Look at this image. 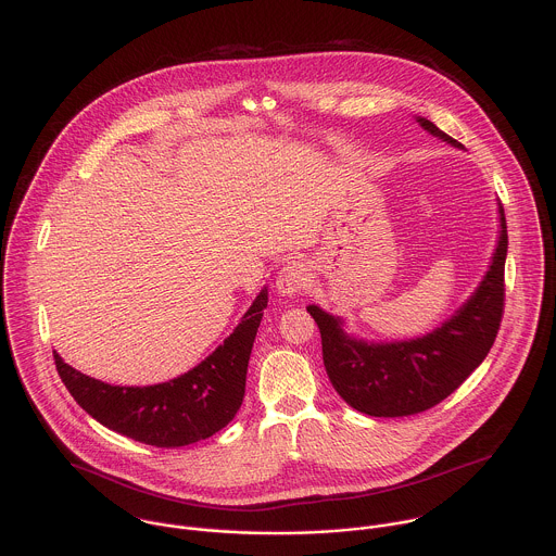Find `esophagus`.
<instances>
[{"label":"esophagus","instance_id":"obj_1","mask_svg":"<svg viewBox=\"0 0 556 556\" xmlns=\"http://www.w3.org/2000/svg\"><path fill=\"white\" fill-rule=\"evenodd\" d=\"M311 282V269L304 261H291L287 267H282L278 280H276V287L282 295H300Z\"/></svg>","mask_w":556,"mask_h":556}]
</instances>
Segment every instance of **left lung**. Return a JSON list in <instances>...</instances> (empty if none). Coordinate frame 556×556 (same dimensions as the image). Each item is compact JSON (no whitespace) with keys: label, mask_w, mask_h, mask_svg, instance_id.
<instances>
[{"label":"left lung","mask_w":556,"mask_h":556,"mask_svg":"<svg viewBox=\"0 0 556 556\" xmlns=\"http://www.w3.org/2000/svg\"><path fill=\"white\" fill-rule=\"evenodd\" d=\"M428 132L460 148L432 122L417 119ZM501 236L492 265L471 300L432 333L392 344H368L344 336L338 318L308 306L317 320L323 364L333 390L353 408L372 417H404L432 408L454 394L490 353L505 308L507 225L503 205Z\"/></svg>","instance_id":"1"}]
</instances>
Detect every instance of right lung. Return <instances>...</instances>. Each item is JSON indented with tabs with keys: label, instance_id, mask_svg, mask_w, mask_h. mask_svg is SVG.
<instances>
[{
	"label": "right lung",
	"instance_id": "add662e5",
	"mask_svg": "<svg viewBox=\"0 0 556 556\" xmlns=\"http://www.w3.org/2000/svg\"><path fill=\"white\" fill-rule=\"evenodd\" d=\"M267 308L258 293L236 331L190 372L150 388H119L91 379L53 353L71 396L102 426L154 447H181L210 439L239 410L256 329Z\"/></svg>",
	"mask_w": 556,
	"mask_h": 556
}]
</instances>
